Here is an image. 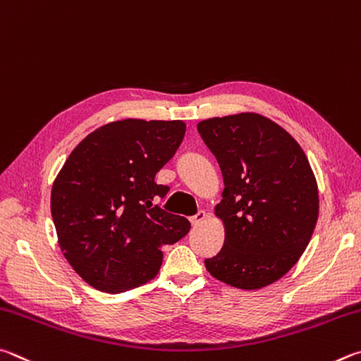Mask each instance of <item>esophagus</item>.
<instances>
[{"label":"esophagus","mask_w":361,"mask_h":361,"mask_svg":"<svg viewBox=\"0 0 361 361\" xmlns=\"http://www.w3.org/2000/svg\"><path fill=\"white\" fill-rule=\"evenodd\" d=\"M207 217V214L204 211H200L198 214H195L193 217H190L192 225H200L201 222H204V219Z\"/></svg>","instance_id":"obj_1"}]
</instances>
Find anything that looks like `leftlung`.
Instances as JSON below:
<instances>
[{
	"label": "left lung",
	"instance_id": "8db88e82",
	"mask_svg": "<svg viewBox=\"0 0 361 361\" xmlns=\"http://www.w3.org/2000/svg\"><path fill=\"white\" fill-rule=\"evenodd\" d=\"M198 133L225 184L216 206L225 243L204 260L206 269L231 287H267L292 269L312 238L319 190L311 164L300 144L260 114L207 118Z\"/></svg>",
	"mask_w": 361,
	"mask_h": 361
}]
</instances>
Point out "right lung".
<instances>
[{
	"mask_svg": "<svg viewBox=\"0 0 361 361\" xmlns=\"http://www.w3.org/2000/svg\"><path fill=\"white\" fill-rule=\"evenodd\" d=\"M185 135L182 120L125 118L78 144L54 180L50 211L63 255L88 286L120 293L154 279L161 247L190 230L152 204L169 190L155 174Z\"/></svg>",
	"mask_w": 361,
	"mask_h": 361,
	"instance_id": "1",
	"label": "right lung"
}]
</instances>
